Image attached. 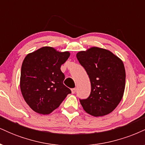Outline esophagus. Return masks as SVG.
Listing matches in <instances>:
<instances>
[{"label":"esophagus","mask_w":145,"mask_h":145,"mask_svg":"<svg viewBox=\"0 0 145 145\" xmlns=\"http://www.w3.org/2000/svg\"><path fill=\"white\" fill-rule=\"evenodd\" d=\"M76 88H74V89H71V93H76Z\"/></svg>","instance_id":"esophagus-1"}]
</instances>
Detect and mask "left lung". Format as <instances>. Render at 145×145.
<instances>
[{
    "mask_svg": "<svg viewBox=\"0 0 145 145\" xmlns=\"http://www.w3.org/2000/svg\"><path fill=\"white\" fill-rule=\"evenodd\" d=\"M76 57L91 81L89 97L80 99L83 109L94 116L112 112L123 96L125 70L123 61L108 50L92 47L77 53Z\"/></svg>",
    "mask_w": 145,
    "mask_h": 145,
    "instance_id": "obj_1",
    "label": "left lung"
}]
</instances>
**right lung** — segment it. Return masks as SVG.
Returning a JSON list of instances; mask_svg holds the SVG:
<instances>
[{
	"mask_svg": "<svg viewBox=\"0 0 145 145\" xmlns=\"http://www.w3.org/2000/svg\"><path fill=\"white\" fill-rule=\"evenodd\" d=\"M70 56L45 46L29 53L21 68L20 89L25 101L35 112L48 114L57 108L71 90L63 84L61 65Z\"/></svg>",
	"mask_w": 145,
	"mask_h": 145,
	"instance_id": "right-lung-1",
	"label": "right lung"
}]
</instances>
